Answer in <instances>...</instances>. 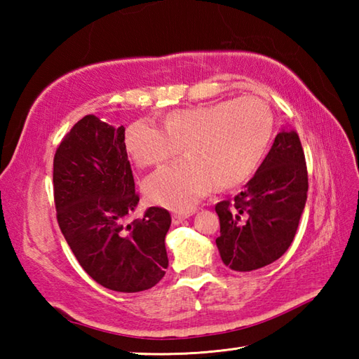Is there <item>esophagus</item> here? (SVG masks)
Here are the masks:
<instances>
[{"instance_id": "obj_1", "label": "esophagus", "mask_w": 359, "mask_h": 359, "mask_svg": "<svg viewBox=\"0 0 359 359\" xmlns=\"http://www.w3.org/2000/svg\"><path fill=\"white\" fill-rule=\"evenodd\" d=\"M188 217H189V212H185V215H182V212H174V215H172V224L174 225H179V224L184 222V220L188 219Z\"/></svg>"}]
</instances>
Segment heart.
<instances>
[{"instance_id": "1", "label": "heart", "mask_w": 359, "mask_h": 359, "mask_svg": "<svg viewBox=\"0 0 359 359\" xmlns=\"http://www.w3.org/2000/svg\"><path fill=\"white\" fill-rule=\"evenodd\" d=\"M273 134V114L256 97L194 106L168 114L163 129L134 121L126 129L125 147L139 166H152L177 156L185 158L160 168L144 180L151 202L188 211L212 185L231 188L247 180L261 162Z\"/></svg>"}]
</instances>
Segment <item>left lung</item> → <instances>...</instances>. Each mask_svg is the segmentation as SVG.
Wrapping results in <instances>:
<instances>
[{"mask_svg": "<svg viewBox=\"0 0 359 359\" xmlns=\"http://www.w3.org/2000/svg\"><path fill=\"white\" fill-rule=\"evenodd\" d=\"M307 191L299 135L284 128L245 189L216 205L222 262L234 271H253L279 259L294 239Z\"/></svg>", "mask_w": 359, "mask_h": 359, "instance_id": "1", "label": "left lung"}]
</instances>
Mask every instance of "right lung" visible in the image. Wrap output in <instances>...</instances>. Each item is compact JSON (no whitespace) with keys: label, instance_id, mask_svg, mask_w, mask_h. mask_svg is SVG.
Instances as JSON below:
<instances>
[{"label":"right lung","instance_id":"obj_1","mask_svg":"<svg viewBox=\"0 0 359 359\" xmlns=\"http://www.w3.org/2000/svg\"><path fill=\"white\" fill-rule=\"evenodd\" d=\"M53 197L67 245L98 284L137 293L165 276L170 212L149 207L140 220L126 224L139 196L123 126L95 116L72 126L53 157Z\"/></svg>","mask_w":359,"mask_h":359}]
</instances>
